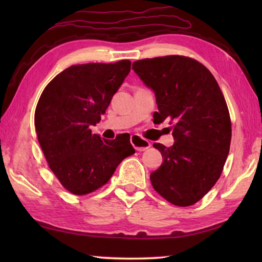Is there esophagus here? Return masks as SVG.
Instances as JSON below:
<instances>
[{
    "label": "esophagus",
    "mask_w": 262,
    "mask_h": 262,
    "mask_svg": "<svg viewBox=\"0 0 262 262\" xmlns=\"http://www.w3.org/2000/svg\"><path fill=\"white\" fill-rule=\"evenodd\" d=\"M130 143L133 144L137 151H143V150L150 148V142L145 139H142L139 135H132L130 136Z\"/></svg>",
    "instance_id": "34e87169"
}]
</instances>
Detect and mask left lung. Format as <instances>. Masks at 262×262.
I'll return each instance as SVG.
<instances>
[{
    "label": "left lung",
    "mask_w": 262,
    "mask_h": 262,
    "mask_svg": "<svg viewBox=\"0 0 262 262\" xmlns=\"http://www.w3.org/2000/svg\"><path fill=\"white\" fill-rule=\"evenodd\" d=\"M133 69L156 96L154 121L167 120L174 143L154 147L162 165L152 187L172 205L192 206L220 179L231 143V119L219 83L200 62L167 55L135 61Z\"/></svg>",
    "instance_id": "8db88e82"
}]
</instances>
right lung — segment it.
I'll use <instances>...</instances> for the list:
<instances>
[{"instance_id": "add662e5", "label": "right lung", "mask_w": 262, "mask_h": 262, "mask_svg": "<svg viewBox=\"0 0 262 262\" xmlns=\"http://www.w3.org/2000/svg\"><path fill=\"white\" fill-rule=\"evenodd\" d=\"M132 62L75 64L52 79L35 107L34 126L48 166L75 195L95 192L135 152L128 136L112 141L92 134L113 95L130 72Z\"/></svg>"}]
</instances>
